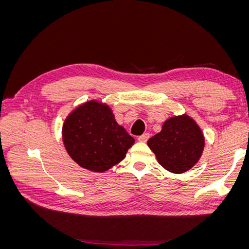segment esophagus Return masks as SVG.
Wrapping results in <instances>:
<instances>
[{
	"label": "esophagus",
	"mask_w": 249,
	"mask_h": 249,
	"mask_svg": "<svg viewBox=\"0 0 249 249\" xmlns=\"http://www.w3.org/2000/svg\"><path fill=\"white\" fill-rule=\"evenodd\" d=\"M148 138H149V134L145 133V134H143V135H141V136L138 137V141L139 142H146L148 140Z\"/></svg>",
	"instance_id": "obj_1"
}]
</instances>
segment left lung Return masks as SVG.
<instances>
[{
	"instance_id": "obj_1",
	"label": "left lung",
	"mask_w": 249,
	"mask_h": 249,
	"mask_svg": "<svg viewBox=\"0 0 249 249\" xmlns=\"http://www.w3.org/2000/svg\"><path fill=\"white\" fill-rule=\"evenodd\" d=\"M147 145L163 168L179 175L199 161L205 148V136L192 117L182 114L168 118L161 132L148 139Z\"/></svg>"
}]
</instances>
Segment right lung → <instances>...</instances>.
<instances>
[{
    "instance_id": "add662e5",
    "label": "right lung",
    "mask_w": 249,
    "mask_h": 249,
    "mask_svg": "<svg viewBox=\"0 0 249 249\" xmlns=\"http://www.w3.org/2000/svg\"><path fill=\"white\" fill-rule=\"evenodd\" d=\"M62 141L67 154L79 166L105 172L123 161L135 139L119 125L106 103L90 100L65 118Z\"/></svg>"
}]
</instances>
